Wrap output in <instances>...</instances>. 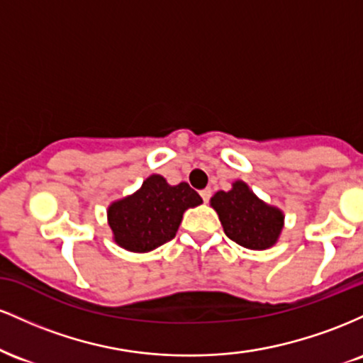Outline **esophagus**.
I'll use <instances>...</instances> for the list:
<instances>
[{
  "label": "esophagus",
  "instance_id": "esophagus-1",
  "mask_svg": "<svg viewBox=\"0 0 363 363\" xmlns=\"http://www.w3.org/2000/svg\"><path fill=\"white\" fill-rule=\"evenodd\" d=\"M199 194H201L203 201H205V203H208V201H210V198H211V189H210V187H206V189L199 191Z\"/></svg>",
  "mask_w": 363,
  "mask_h": 363
}]
</instances>
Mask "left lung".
I'll use <instances>...</instances> for the list:
<instances>
[{
	"label": "left lung",
	"instance_id": "left-lung-1",
	"mask_svg": "<svg viewBox=\"0 0 363 363\" xmlns=\"http://www.w3.org/2000/svg\"><path fill=\"white\" fill-rule=\"evenodd\" d=\"M210 203L234 242L252 251L277 244L285 220L283 211L261 201L244 181H235L230 191L215 193Z\"/></svg>",
	"mask_w": 363,
	"mask_h": 363
}]
</instances>
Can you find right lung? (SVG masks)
I'll return each mask as SVG.
<instances>
[{"instance_id": "obj_1", "label": "right lung", "mask_w": 363, "mask_h": 363, "mask_svg": "<svg viewBox=\"0 0 363 363\" xmlns=\"http://www.w3.org/2000/svg\"><path fill=\"white\" fill-rule=\"evenodd\" d=\"M201 203V196L187 182L170 186L153 174L136 193L112 203L107 222L116 244L131 252H148L172 240L184 211Z\"/></svg>"}]
</instances>
